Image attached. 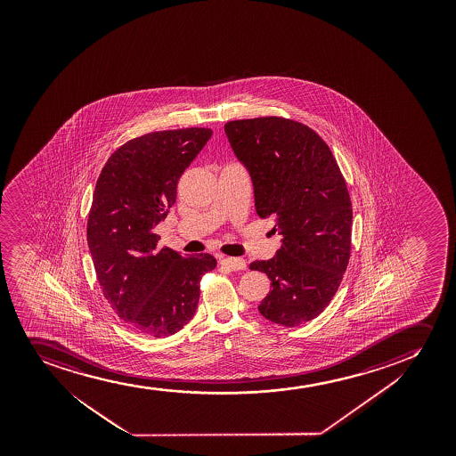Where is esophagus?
<instances>
[{"label":"esophagus","instance_id":"esophagus-1","mask_svg":"<svg viewBox=\"0 0 456 456\" xmlns=\"http://www.w3.org/2000/svg\"><path fill=\"white\" fill-rule=\"evenodd\" d=\"M220 265L228 267L230 271H243V269H247L245 260L234 258V256H222V258H220Z\"/></svg>","mask_w":456,"mask_h":456}]
</instances>
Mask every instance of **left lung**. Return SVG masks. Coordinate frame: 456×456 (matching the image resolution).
<instances>
[{
  "label": "left lung",
  "instance_id": "1",
  "mask_svg": "<svg viewBox=\"0 0 456 456\" xmlns=\"http://www.w3.org/2000/svg\"><path fill=\"white\" fill-rule=\"evenodd\" d=\"M226 136L254 183L256 211L283 237L271 260L249 265L273 289L258 310L295 327L316 318L339 288L351 254L350 193L329 146L284 117L228 121Z\"/></svg>",
  "mask_w": 456,
  "mask_h": 456
}]
</instances>
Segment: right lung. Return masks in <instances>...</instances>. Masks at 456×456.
Here are the masks:
<instances>
[{
  "label": "right lung",
  "mask_w": 456,
  "mask_h": 456,
  "mask_svg": "<svg viewBox=\"0 0 456 456\" xmlns=\"http://www.w3.org/2000/svg\"><path fill=\"white\" fill-rule=\"evenodd\" d=\"M208 127L151 132L125 142L95 183L86 237L105 298L121 320L149 338H167L193 318L209 254L158 248L153 228L176 200L183 170L207 144Z\"/></svg>",
  "instance_id": "add662e5"
}]
</instances>
